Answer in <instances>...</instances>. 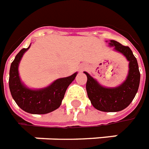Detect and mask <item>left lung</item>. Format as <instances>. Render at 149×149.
Listing matches in <instances>:
<instances>
[{
	"label": "left lung",
	"instance_id": "obj_1",
	"mask_svg": "<svg viewBox=\"0 0 149 149\" xmlns=\"http://www.w3.org/2000/svg\"><path fill=\"white\" fill-rule=\"evenodd\" d=\"M109 45L113 47L114 51L120 52L128 61V75L124 82L116 87H104L87 72H84L87 76L88 97L93 106L99 111L114 112L125 109L131 104L139 88L141 74L136 58L129 47L113 40H109Z\"/></svg>",
	"mask_w": 149,
	"mask_h": 149
}]
</instances>
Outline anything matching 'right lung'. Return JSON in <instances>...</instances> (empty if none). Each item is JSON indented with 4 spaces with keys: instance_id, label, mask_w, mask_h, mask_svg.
Wrapping results in <instances>:
<instances>
[{
    "instance_id": "add662e5",
    "label": "right lung",
    "mask_w": 149,
    "mask_h": 149,
    "mask_svg": "<svg viewBox=\"0 0 149 149\" xmlns=\"http://www.w3.org/2000/svg\"><path fill=\"white\" fill-rule=\"evenodd\" d=\"M30 48L21 49L16 56L9 70V89L13 100L24 112L31 114H46L57 109L61 104L67 88L77 75L76 72L69 77L59 78L42 88H30L21 81L19 64L24 52Z\"/></svg>"
}]
</instances>
